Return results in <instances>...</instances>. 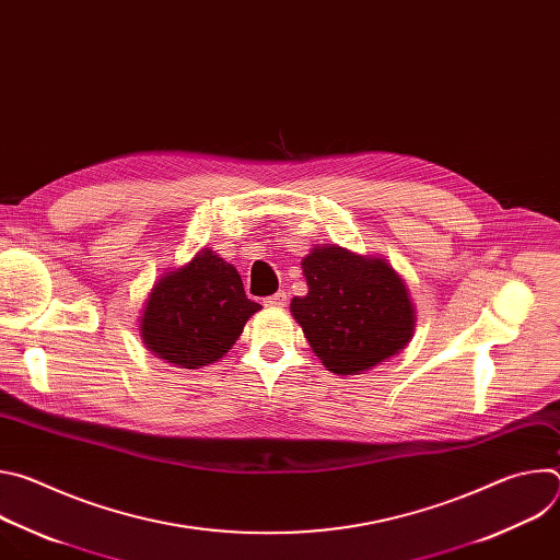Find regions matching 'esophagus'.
Wrapping results in <instances>:
<instances>
[{
	"label": "esophagus",
	"mask_w": 560,
	"mask_h": 560,
	"mask_svg": "<svg viewBox=\"0 0 560 560\" xmlns=\"http://www.w3.org/2000/svg\"><path fill=\"white\" fill-rule=\"evenodd\" d=\"M288 303V294L283 292V290H279V292H275L272 296H266L264 299V305H268V307H283Z\"/></svg>",
	"instance_id": "1"
}]
</instances>
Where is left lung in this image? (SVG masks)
I'll return each instance as SVG.
<instances>
[{
  "mask_svg": "<svg viewBox=\"0 0 560 560\" xmlns=\"http://www.w3.org/2000/svg\"><path fill=\"white\" fill-rule=\"evenodd\" d=\"M301 266L307 294L294 296L290 312L328 370L363 372L408 346L415 307L406 283L383 259L324 246Z\"/></svg>",
  "mask_w": 560,
  "mask_h": 560,
  "instance_id": "left-lung-1",
  "label": "left lung"
}]
</instances>
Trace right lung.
<instances>
[{
	"label": "right lung",
	"instance_id": "right-lung-1",
	"mask_svg": "<svg viewBox=\"0 0 560 560\" xmlns=\"http://www.w3.org/2000/svg\"><path fill=\"white\" fill-rule=\"evenodd\" d=\"M261 310L244 281L219 255L203 248L188 266L154 283L141 316V339L159 359L201 368L221 359Z\"/></svg>",
	"mask_w": 560,
	"mask_h": 560
}]
</instances>
